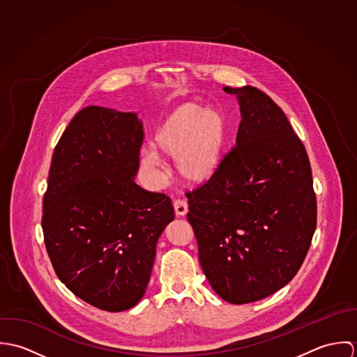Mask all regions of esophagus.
<instances>
[{
  "label": "esophagus",
  "instance_id": "34e87169",
  "mask_svg": "<svg viewBox=\"0 0 357 357\" xmlns=\"http://www.w3.org/2000/svg\"><path fill=\"white\" fill-rule=\"evenodd\" d=\"M173 204H174V211H176V214H177L178 217H183V215L187 214V211H188V204H187L185 199H176Z\"/></svg>",
  "mask_w": 357,
  "mask_h": 357
}]
</instances>
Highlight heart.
<instances>
[{"mask_svg": "<svg viewBox=\"0 0 357 357\" xmlns=\"http://www.w3.org/2000/svg\"><path fill=\"white\" fill-rule=\"evenodd\" d=\"M227 140V126L215 109L198 104H183L172 111L158 126L153 146L157 153L177 156L180 173L190 181H207L218 169ZM144 163L162 172L158 153L149 150Z\"/></svg>", "mask_w": 357, "mask_h": 357, "instance_id": "heart-1", "label": "heart"}]
</instances>
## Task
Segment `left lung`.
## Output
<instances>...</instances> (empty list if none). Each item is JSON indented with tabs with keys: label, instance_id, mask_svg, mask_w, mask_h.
I'll return each instance as SVG.
<instances>
[{
	"label": "left lung",
	"instance_id": "left-lung-1",
	"mask_svg": "<svg viewBox=\"0 0 357 357\" xmlns=\"http://www.w3.org/2000/svg\"><path fill=\"white\" fill-rule=\"evenodd\" d=\"M224 91L241 104L236 144L207 181L187 192V217L210 286L239 305L296 276L317 210L305 147L282 108L253 86Z\"/></svg>",
	"mask_w": 357,
	"mask_h": 357
}]
</instances>
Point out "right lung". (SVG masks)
<instances>
[{"label":"right lung","instance_id":"1","mask_svg":"<svg viewBox=\"0 0 357 357\" xmlns=\"http://www.w3.org/2000/svg\"><path fill=\"white\" fill-rule=\"evenodd\" d=\"M143 123L135 112L89 105L71 119L52 156L44 242L57 278L107 312L146 293L156 242L174 220L167 195L139 187Z\"/></svg>","mask_w":357,"mask_h":357}]
</instances>
